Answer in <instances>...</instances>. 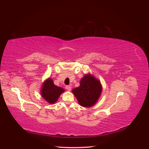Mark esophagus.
Wrapping results in <instances>:
<instances>
[{
  "label": "esophagus",
  "instance_id": "esophagus-1",
  "mask_svg": "<svg viewBox=\"0 0 149 149\" xmlns=\"http://www.w3.org/2000/svg\"><path fill=\"white\" fill-rule=\"evenodd\" d=\"M66 88L67 89L68 91H70L71 90V86H70V85H68V86H66Z\"/></svg>",
  "mask_w": 149,
  "mask_h": 149
}]
</instances>
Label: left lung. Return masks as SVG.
Wrapping results in <instances>:
<instances>
[{
    "mask_svg": "<svg viewBox=\"0 0 149 149\" xmlns=\"http://www.w3.org/2000/svg\"><path fill=\"white\" fill-rule=\"evenodd\" d=\"M101 91L100 81L91 74H85L80 81L79 86L72 91L79 105L88 107L95 104L100 97Z\"/></svg>",
    "mask_w": 149,
    "mask_h": 149,
    "instance_id": "8db88e82",
    "label": "left lung"
}]
</instances>
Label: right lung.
I'll return each mask as SVG.
<instances>
[{
	"label": "right lung",
	"mask_w": 149,
	"mask_h": 149,
	"mask_svg": "<svg viewBox=\"0 0 149 149\" xmlns=\"http://www.w3.org/2000/svg\"><path fill=\"white\" fill-rule=\"evenodd\" d=\"M65 91V89L58 87L53 83L51 78L45 80L42 85L41 89V94L48 103L54 104L56 102L61 94Z\"/></svg>",
	"instance_id": "right-lung-1"
}]
</instances>
